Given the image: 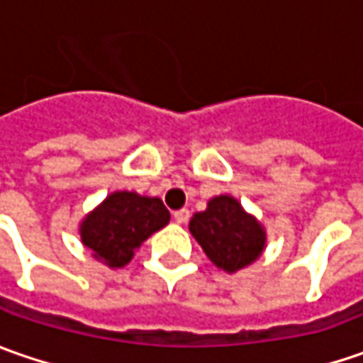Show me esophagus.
<instances>
[{"label":"esophagus","instance_id":"1","mask_svg":"<svg viewBox=\"0 0 363 363\" xmlns=\"http://www.w3.org/2000/svg\"><path fill=\"white\" fill-rule=\"evenodd\" d=\"M174 220L177 222V224H186L189 220V210H177V212H174Z\"/></svg>","mask_w":363,"mask_h":363}]
</instances>
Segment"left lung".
Masks as SVG:
<instances>
[{
	"label": "left lung",
	"instance_id": "obj_1",
	"mask_svg": "<svg viewBox=\"0 0 363 363\" xmlns=\"http://www.w3.org/2000/svg\"><path fill=\"white\" fill-rule=\"evenodd\" d=\"M189 232L218 269L236 272L255 262L267 242L257 218L244 212L232 196H216L189 220Z\"/></svg>",
	"mask_w": 363,
	"mask_h": 363
}]
</instances>
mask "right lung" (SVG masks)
I'll use <instances>...</instances> for the list:
<instances>
[{"label":"right lung","instance_id":"1","mask_svg":"<svg viewBox=\"0 0 363 363\" xmlns=\"http://www.w3.org/2000/svg\"><path fill=\"white\" fill-rule=\"evenodd\" d=\"M167 222L169 212L160 198L115 191L82 220L80 238L96 260L111 269H121L131 260L135 250Z\"/></svg>","mask_w":363,"mask_h":363}]
</instances>
